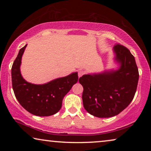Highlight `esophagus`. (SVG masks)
I'll return each instance as SVG.
<instances>
[{"label": "esophagus", "mask_w": 151, "mask_h": 151, "mask_svg": "<svg viewBox=\"0 0 151 151\" xmlns=\"http://www.w3.org/2000/svg\"><path fill=\"white\" fill-rule=\"evenodd\" d=\"M84 72L82 71V70H79V71H78V77H81L82 76L84 75Z\"/></svg>", "instance_id": "34e87169"}]
</instances>
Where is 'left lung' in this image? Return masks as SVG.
Segmentation results:
<instances>
[{
  "label": "left lung",
  "instance_id": "1",
  "mask_svg": "<svg viewBox=\"0 0 151 151\" xmlns=\"http://www.w3.org/2000/svg\"><path fill=\"white\" fill-rule=\"evenodd\" d=\"M117 70L98 74H87L80 78L83 86L82 102L84 109L98 117L118 115L129 106L135 96L139 71L135 58L123 45L113 47Z\"/></svg>",
  "mask_w": 151,
  "mask_h": 151
}]
</instances>
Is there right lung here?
<instances>
[{"label":"right lung","instance_id":"1","mask_svg":"<svg viewBox=\"0 0 151 151\" xmlns=\"http://www.w3.org/2000/svg\"><path fill=\"white\" fill-rule=\"evenodd\" d=\"M25 46L20 49L12 67V88L18 102L37 116H50L58 112L65 95L78 80L77 72L57 78L44 84L27 82L20 73V67Z\"/></svg>","mask_w":151,"mask_h":151}]
</instances>
